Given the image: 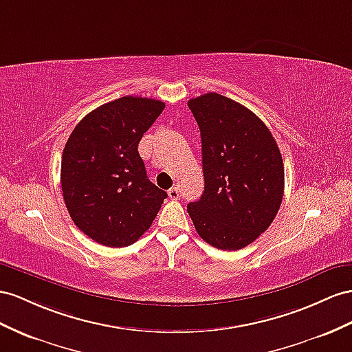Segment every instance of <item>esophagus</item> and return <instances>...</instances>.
Segmentation results:
<instances>
[{
    "mask_svg": "<svg viewBox=\"0 0 352 352\" xmlns=\"http://www.w3.org/2000/svg\"><path fill=\"white\" fill-rule=\"evenodd\" d=\"M168 195H169V197L170 199H178L179 197V190H178V187H170L169 190H168Z\"/></svg>",
    "mask_w": 352,
    "mask_h": 352,
    "instance_id": "34e87169",
    "label": "esophagus"
}]
</instances>
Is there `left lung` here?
<instances>
[{"label":"left lung","mask_w":352,"mask_h":352,"mask_svg":"<svg viewBox=\"0 0 352 352\" xmlns=\"http://www.w3.org/2000/svg\"><path fill=\"white\" fill-rule=\"evenodd\" d=\"M201 131L205 190L187 205L210 245L241 250L263 233L281 206L284 164L267 126L233 99L210 92L187 102Z\"/></svg>","instance_id":"1"}]
</instances>
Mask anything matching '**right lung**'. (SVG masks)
Segmentation results:
<instances>
[{
  "label": "right lung",
  "instance_id": "obj_1",
  "mask_svg": "<svg viewBox=\"0 0 352 352\" xmlns=\"http://www.w3.org/2000/svg\"><path fill=\"white\" fill-rule=\"evenodd\" d=\"M162 101L123 96L85 116L62 153V195L76 226L120 248L146 232L168 193L153 184L138 144L164 111Z\"/></svg>",
  "mask_w": 352,
  "mask_h": 352
}]
</instances>
